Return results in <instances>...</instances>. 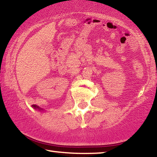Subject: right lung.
Listing matches in <instances>:
<instances>
[{
	"label": "right lung",
	"instance_id": "obj_1",
	"mask_svg": "<svg viewBox=\"0 0 157 157\" xmlns=\"http://www.w3.org/2000/svg\"><path fill=\"white\" fill-rule=\"evenodd\" d=\"M33 107H34V109H39L40 110V109L39 108V107H36V106H34V105H33Z\"/></svg>",
	"mask_w": 157,
	"mask_h": 157
}]
</instances>
